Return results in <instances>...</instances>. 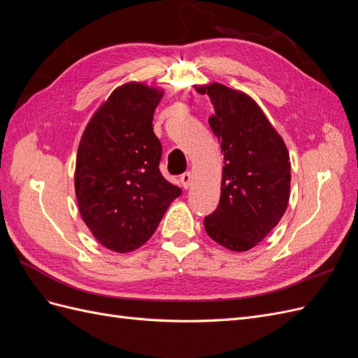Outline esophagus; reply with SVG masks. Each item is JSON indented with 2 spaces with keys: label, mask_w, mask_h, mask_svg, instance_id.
I'll return each mask as SVG.
<instances>
[{
  "label": "esophagus",
  "mask_w": 358,
  "mask_h": 358,
  "mask_svg": "<svg viewBox=\"0 0 358 358\" xmlns=\"http://www.w3.org/2000/svg\"><path fill=\"white\" fill-rule=\"evenodd\" d=\"M180 183H182L183 188L188 189L191 187V183H192V173L191 171L183 173V175L180 176Z\"/></svg>",
  "instance_id": "34e87169"
}]
</instances>
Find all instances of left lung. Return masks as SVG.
<instances>
[{
  "label": "left lung",
  "instance_id": "1",
  "mask_svg": "<svg viewBox=\"0 0 358 358\" xmlns=\"http://www.w3.org/2000/svg\"><path fill=\"white\" fill-rule=\"evenodd\" d=\"M215 107L209 117L221 142V199L204 218L210 239L236 252L257 246L287 210L291 164L282 137L245 92L221 83L196 86Z\"/></svg>",
  "mask_w": 358,
  "mask_h": 358
}]
</instances>
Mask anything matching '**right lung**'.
Segmentation results:
<instances>
[{
    "label": "right lung",
    "mask_w": 358,
    "mask_h": 358,
    "mask_svg": "<svg viewBox=\"0 0 358 358\" xmlns=\"http://www.w3.org/2000/svg\"><path fill=\"white\" fill-rule=\"evenodd\" d=\"M162 92L129 82L94 113L76 158L74 189L82 220L110 251L146 243L182 189L162 178L152 119Z\"/></svg>",
    "instance_id": "add662e5"
}]
</instances>
